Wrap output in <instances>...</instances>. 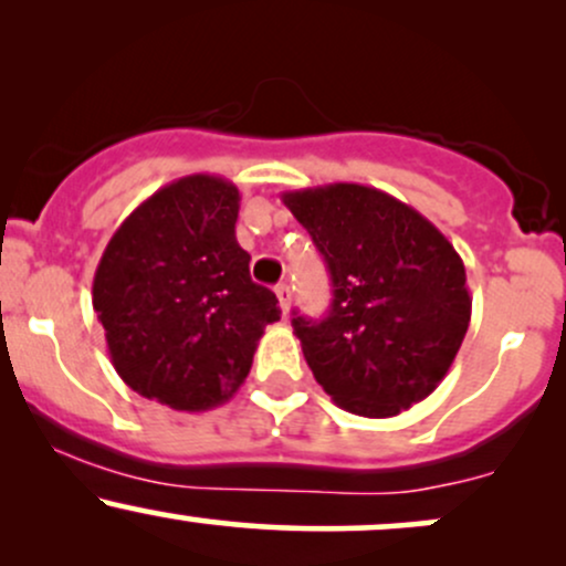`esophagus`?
I'll return each mask as SVG.
<instances>
[{"mask_svg": "<svg viewBox=\"0 0 566 566\" xmlns=\"http://www.w3.org/2000/svg\"><path fill=\"white\" fill-rule=\"evenodd\" d=\"M276 297H279V305H282V311L284 314H287L290 311V301H292V292H290V287L287 284H276Z\"/></svg>", "mask_w": 566, "mask_h": 566, "instance_id": "obj_1", "label": "esophagus"}]
</instances>
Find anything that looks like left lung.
Wrapping results in <instances>:
<instances>
[{
    "instance_id": "obj_1",
    "label": "left lung",
    "mask_w": 566,
    "mask_h": 566,
    "mask_svg": "<svg viewBox=\"0 0 566 566\" xmlns=\"http://www.w3.org/2000/svg\"><path fill=\"white\" fill-rule=\"evenodd\" d=\"M333 279L319 322L295 316L297 340L337 407L394 418L450 373L471 322L465 265L415 207L359 184L282 193Z\"/></svg>"
}]
</instances>
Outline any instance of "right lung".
I'll use <instances>...</instances> for the list:
<instances>
[{
	"label": "right lung",
	"mask_w": 566,
	"mask_h": 566,
	"mask_svg": "<svg viewBox=\"0 0 566 566\" xmlns=\"http://www.w3.org/2000/svg\"><path fill=\"white\" fill-rule=\"evenodd\" d=\"M239 188L218 175L172 180L114 231L93 279V308L119 378L146 399L205 412L239 391L271 290L237 242Z\"/></svg>",
	"instance_id": "right-lung-1"
}]
</instances>
